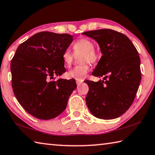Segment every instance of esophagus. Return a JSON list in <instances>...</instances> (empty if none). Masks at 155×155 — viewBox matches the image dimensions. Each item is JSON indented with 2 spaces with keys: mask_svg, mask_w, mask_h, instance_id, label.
Returning a JSON list of instances; mask_svg holds the SVG:
<instances>
[{
  "mask_svg": "<svg viewBox=\"0 0 155 155\" xmlns=\"http://www.w3.org/2000/svg\"><path fill=\"white\" fill-rule=\"evenodd\" d=\"M76 82H77V85H81V84H82V83H83V80H80V81L77 80V81H76Z\"/></svg>",
  "mask_w": 155,
  "mask_h": 155,
  "instance_id": "1",
  "label": "esophagus"
}]
</instances>
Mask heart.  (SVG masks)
<instances>
[{
  "label": "heart",
  "instance_id": "1",
  "mask_svg": "<svg viewBox=\"0 0 155 155\" xmlns=\"http://www.w3.org/2000/svg\"><path fill=\"white\" fill-rule=\"evenodd\" d=\"M73 49L76 53H83L81 62L85 63L82 65L75 66L70 70L67 73L68 77L76 80H83L89 70L88 62L94 63L97 60L98 55L95 51V45L88 38H81L73 45ZM62 59L65 66L71 65L73 60V53L69 49H66L62 53Z\"/></svg>",
  "mask_w": 155,
  "mask_h": 155
}]
</instances>
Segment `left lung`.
Returning a JSON list of instances; mask_svg holds the SVG:
<instances>
[{
    "label": "left lung",
    "instance_id": "8db88e82",
    "mask_svg": "<svg viewBox=\"0 0 155 155\" xmlns=\"http://www.w3.org/2000/svg\"><path fill=\"white\" fill-rule=\"evenodd\" d=\"M83 35L94 39L102 53L92 75L104 77L103 80L85 81L89 86L87 106L98 119H116L131 106L138 89L141 81L138 52L127 36L117 31L101 29Z\"/></svg>",
    "mask_w": 155,
    "mask_h": 155
}]
</instances>
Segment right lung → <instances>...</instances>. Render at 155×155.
Instances as JSON below:
<instances>
[{
  "mask_svg": "<svg viewBox=\"0 0 155 155\" xmlns=\"http://www.w3.org/2000/svg\"><path fill=\"white\" fill-rule=\"evenodd\" d=\"M72 41L68 34L38 32L18 47L11 60L15 96L24 110L38 119L60 115L77 88L74 79L51 81L66 72L62 53Z\"/></svg>",
  "mask_w": 155,
  "mask_h": 155,
  "instance_id": "1",
  "label": "right lung"
}]
</instances>
